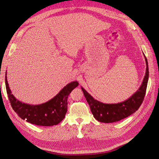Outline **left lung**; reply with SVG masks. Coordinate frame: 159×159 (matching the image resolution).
Masks as SVG:
<instances>
[{
    "label": "left lung",
    "mask_w": 159,
    "mask_h": 159,
    "mask_svg": "<svg viewBox=\"0 0 159 159\" xmlns=\"http://www.w3.org/2000/svg\"><path fill=\"white\" fill-rule=\"evenodd\" d=\"M143 55L145 59L147 68L142 84L135 93L123 102L117 103H102L95 99L87 91L81 87L85 98L89 105L91 111L98 121L105 123L119 121L135 112L141 106L145 98L148 80V61L145 54H143Z\"/></svg>",
    "instance_id": "1"
}]
</instances>
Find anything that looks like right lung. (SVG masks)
<instances>
[{
    "instance_id": "add662e5",
    "label": "right lung",
    "mask_w": 159,
    "mask_h": 159,
    "mask_svg": "<svg viewBox=\"0 0 159 159\" xmlns=\"http://www.w3.org/2000/svg\"><path fill=\"white\" fill-rule=\"evenodd\" d=\"M5 84L8 97L14 111L22 119L39 126L56 125L64 119L68 109L67 99L68 95L79 85L77 81H72L67 84L50 100L34 105L23 103L12 94L7 81V73Z\"/></svg>"
}]
</instances>
